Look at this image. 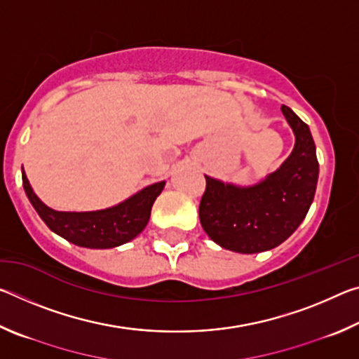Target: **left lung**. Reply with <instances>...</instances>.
<instances>
[{"instance_id": "8db88e82", "label": "left lung", "mask_w": 359, "mask_h": 359, "mask_svg": "<svg viewBox=\"0 0 359 359\" xmlns=\"http://www.w3.org/2000/svg\"><path fill=\"white\" fill-rule=\"evenodd\" d=\"M296 144L280 169L261 184L239 188L205 175L199 220L226 250L258 253L287 241L306 218L318 180V160L309 126L282 106Z\"/></svg>"}]
</instances>
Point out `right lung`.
I'll return each instance as SVG.
<instances>
[{
  "label": "right lung",
  "mask_w": 359,
  "mask_h": 359,
  "mask_svg": "<svg viewBox=\"0 0 359 359\" xmlns=\"http://www.w3.org/2000/svg\"><path fill=\"white\" fill-rule=\"evenodd\" d=\"M25 193L48 228L72 244L88 248H112L135 239L149 223L150 210L165 182L145 187L135 196L115 208L96 212H58L41 201L33 193L22 171Z\"/></svg>",
  "instance_id": "right-lung-1"
}]
</instances>
